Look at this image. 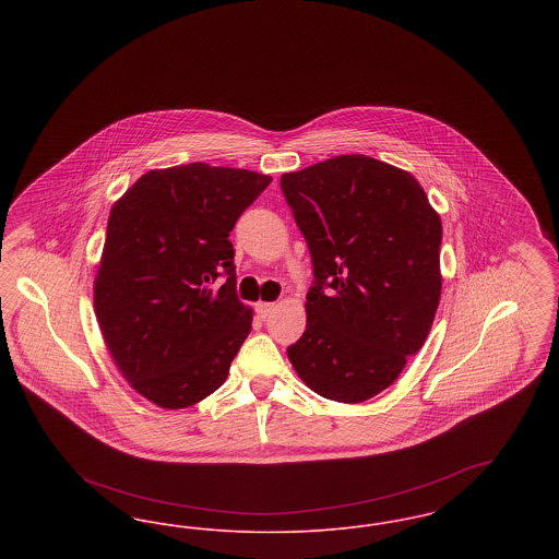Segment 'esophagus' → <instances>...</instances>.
I'll use <instances>...</instances> for the list:
<instances>
[{
    "instance_id": "obj_1",
    "label": "esophagus",
    "mask_w": 559,
    "mask_h": 559,
    "mask_svg": "<svg viewBox=\"0 0 559 559\" xmlns=\"http://www.w3.org/2000/svg\"><path fill=\"white\" fill-rule=\"evenodd\" d=\"M272 310H274V304H267V301H260V304H255V312H258V317H260V319H267Z\"/></svg>"
}]
</instances>
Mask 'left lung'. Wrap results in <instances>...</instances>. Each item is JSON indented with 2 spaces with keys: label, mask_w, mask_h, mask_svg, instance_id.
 <instances>
[{
  "label": "left lung",
  "mask_w": 559,
  "mask_h": 559,
  "mask_svg": "<svg viewBox=\"0 0 559 559\" xmlns=\"http://www.w3.org/2000/svg\"><path fill=\"white\" fill-rule=\"evenodd\" d=\"M281 188L314 266L287 356L322 399L365 402L426 344L442 292L440 215L408 171L367 155L283 174Z\"/></svg>",
  "instance_id": "left-lung-1"
}]
</instances>
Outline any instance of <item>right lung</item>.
I'll return each mask as SVG.
<instances>
[{"mask_svg":"<svg viewBox=\"0 0 559 559\" xmlns=\"http://www.w3.org/2000/svg\"><path fill=\"white\" fill-rule=\"evenodd\" d=\"M270 182L188 163L144 174L110 210L94 312L123 379L160 408L213 394L251 331L228 235ZM219 275L227 281L213 290Z\"/></svg>","mask_w":559,"mask_h":559,"instance_id":"obj_1","label":"right lung"}]
</instances>
